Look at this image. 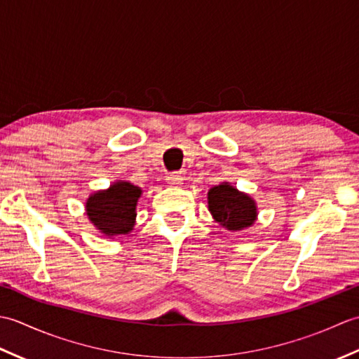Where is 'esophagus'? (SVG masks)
<instances>
[{
    "mask_svg": "<svg viewBox=\"0 0 359 359\" xmlns=\"http://www.w3.org/2000/svg\"><path fill=\"white\" fill-rule=\"evenodd\" d=\"M168 184H170L171 187H180L182 184H184V177H182V174L179 172H172L166 177Z\"/></svg>",
    "mask_w": 359,
    "mask_h": 359,
    "instance_id": "34e87169",
    "label": "esophagus"
}]
</instances>
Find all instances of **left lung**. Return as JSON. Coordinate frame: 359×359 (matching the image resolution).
Instances as JSON below:
<instances>
[{
  "label": "left lung",
  "mask_w": 359,
  "mask_h": 359,
  "mask_svg": "<svg viewBox=\"0 0 359 359\" xmlns=\"http://www.w3.org/2000/svg\"><path fill=\"white\" fill-rule=\"evenodd\" d=\"M208 210L216 222L228 231H241L255 224L257 207L253 197L224 182L208 191Z\"/></svg>",
  "instance_id": "1"
}]
</instances>
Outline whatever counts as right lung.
<instances>
[{"label": "right lung", "instance_id": "add662e5", "mask_svg": "<svg viewBox=\"0 0 359 359\" xmlns=\"http://www.w3.org/2000/svg\"><path fill=\"white\" fill-rule=\"evenodd\" d=\"M142 188L129 182L117 180L108 188L89 196L86 201V215L102 234L114 236L128 234L135 225V208Z\"/></svg>", "mask_w": 359, "mask_h": 359}]
</instances>
